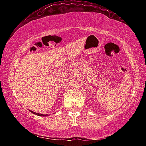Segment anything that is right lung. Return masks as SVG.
Wrapping results in <instances>:
<instances>
[{
	"label": "right lung",
	"mask_w": 146,
	"mask_h": 146,
	"mask_svg": "<svg viewBox=\"0 0 146 146\" xmlns=\"http://www.w3.org/2000/svg\"><path fill=\"white\" fill-rule=\"evenodd\" d=\"M29 111L31 112V113H32L34 114V115H38V116H42V117H45V116H46V115H44V114L37 113H35V112H33V111H31V110H29Z\"/></svg>",
	"instance_id": "obj_1"
}]
</instances>
